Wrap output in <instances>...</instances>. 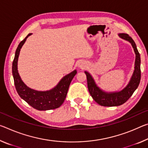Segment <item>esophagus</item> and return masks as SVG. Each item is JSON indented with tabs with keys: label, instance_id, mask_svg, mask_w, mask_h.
I'll list each match as a JSON object with an SVG mask.
<instances>
[{
	"label": "esophagus",
	"instance_id": "obj_1",
	"mask_svg": "<svg viewBox=\"0 0 148 148\" xmlns=\"http://www.w3.org/2000/svg\"><path fill=\"white\" fill-rule=\"evenodd\" d=\"M79 66L81 68V69H84V68H85V66H86V64H85V63H84V62H80L79 64Z\"/></svg>",
	"mask_w": 148,
	"mask_h": 148
}]
</instances>
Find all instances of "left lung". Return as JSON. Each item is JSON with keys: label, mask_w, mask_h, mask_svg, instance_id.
Instances as JSON below:
<instances>
[{"label": "left lung", "mask_w": 148, "mask_h": 148, "mask_svg": "<svg viewBox=\"0 0 148 148\" xmlns=\"http://www.w3.org/2000/svg\"><path fill=\"white\" fill-rule=\"evenodd\" d=\"M121 38L130 42L136 54V60L134 64V71L131 77L130 80L123 90L116 92H105L98 87L94 79L89 72L85 71L88 82V88L91 97L98 104L104 107L119 106L123 105L132 95L134 91L139 86L141 78V70H140V55L138 52L135 42L132 37L126 34H119Z\"/></svg>", "instance_id": "8db88e82"}]
</instances>
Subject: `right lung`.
Instances as JSON below:
<instances>
[{
	"mask_svg": "<svg viewBox=\"0 0 148 148\" xmlns=\"http://www.w3.org/2000/svg\"><path fill=\"white\" fill-rule=\"evenodd\" d=\"M31 35L32 34H28L18 45L12 62V75L16 91L22 99L37 110L47 111L57 109L61 106L64 101L70 84L77 72L76 70H74L71 73L65 76L59 83L51 90L40 91L28 88L23 82L18 72V60L21 48L27 37Z\"/></svg>",
	"mask_w": 148,
	"mask_h": 148,
	"instance_id": "add662e5",
	"label": "right lung"
}]
</instances>
